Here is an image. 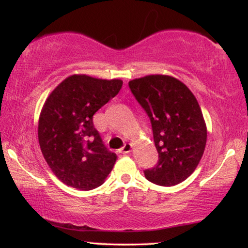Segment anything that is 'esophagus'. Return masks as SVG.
<instances>
[{
  "instance_id": "obj_1",
  "label": "esophagus",
  "mask_w": 248,
  "mask_h": 248,
  "mask_svg": "<svg viewBox=\"0 0 248 248\" xmlns=\"http://www.w3.org/2000/svg\"><path fill=\"white\" fill-rule=\"evenodd\" d=\"M130 150H132V144H130V143H126L124 147L121 148L120 152H121L122 154H128V153H130Z\"/></svg>"
}]
</instances>
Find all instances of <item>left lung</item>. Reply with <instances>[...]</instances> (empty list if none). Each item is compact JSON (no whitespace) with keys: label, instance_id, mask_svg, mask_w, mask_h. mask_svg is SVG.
Masks as SVG:
<instances>
[{"label":"left lung","instance_id":"left-lung-1","mask_svg":"<svg viewBox=\"0 0 248 248\" xmlns=\"http://www.w3.org/2000/svg\"><path fill=\"white\" fill-rule=\"evenodd\" d=\"M152 124L158 161L144 170L157 186H176L197 168L206 144V126L195 95L169 76H147L128 82Z\"/></svg>","mask_w":248,"mask_h":248}]
</instances>
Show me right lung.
<instances>
[{"label":"right lung","mask_w":248,"mask_h":248,"mask_svg":"<svg viewBox=\"0 0 248 248\" xmlns=\"http://www.w3.org/2000/svg\"><path fill=\"white\" fill-rule=\"evenodd\" d=\"M122 80L75 75L57 86L43 107L38 141L52 172L79 190L100 186L116 161L93 124V115L118 94Z\"/></svg>","instance_id":"obj_1"}]
</instances>
